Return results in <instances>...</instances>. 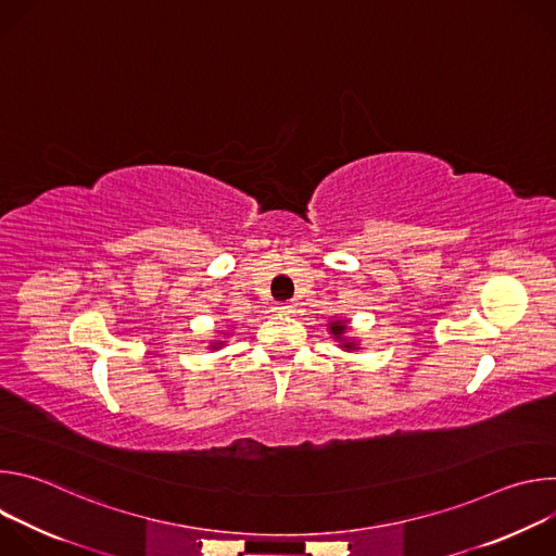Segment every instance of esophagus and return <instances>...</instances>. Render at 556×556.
Masks as SVG:
<instances>
[{
  "label": "esophagus",
  "instance_id": "1",
  "mask_svg": "<svg viewBox=\"0 0 556 556\" xmlns=\"http://www.w3.org/2000/svg\"><path fill=\"white\" fill-rule=\"evenodd\" d=\"M296 309V303L294 301H286V303H279L277 305V312H281V314H290V312H294Z\"/></svg>",
  "mask_w": 556,
  "mask_h": 556
}]
</instances>
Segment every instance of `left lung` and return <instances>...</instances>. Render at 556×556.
Here are the masks:
<instances>
[{
	"label": "left lung",
	"instance_id": "left-lung-1",
	"mask_svg": "<svg viewBox=\"0 0 556 556\" xmlns=\"http://www.w3.org/2000/svg\"><path fill=\"white\" fill-rule=\"evenodd\" d=\"M328 332L330 337L339 343V348L343 352H354V350H361L358 345V339L352 337V326H350V319H343V316H332V319L328 321Z\"/></svg>",
	"mask_w": 556,
	"mask_h": 556
}]
</instances>
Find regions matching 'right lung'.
<instances>
[{"mask_svg":"<svg viewBox=\"0 0 556 556\" xmlns=\"http://www.w3.org/2000/svg\"><path fill=\"white\" fill-rule=\"evenodd\" d=\"M217 334H224V337H228V332H222V330H217ZM224 345H226V341H224V339H213V341L208 343V350L217 352V350H222Z\"/></svg>","mask_w":556,"mask_h":556,"instance_id":"obj_1","label":"right lung"}]
</instances>
